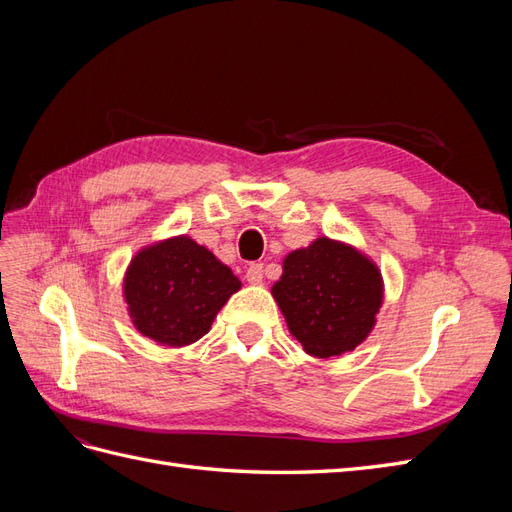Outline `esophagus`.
Instances as JSON below:
<instances>
[{"mask_svg": "<svg viewBox=\"0 0 512 512\" xmlns=\"http://www.w3.org/2000/svg\"><path fill=\"white\" fill-rule=\"evenodd\" d=\"M245 277H247V282L254 284V286L262 284V265H260V262H254V265L247 267Z\"/></svg>", "mask_w": 512, "mask_h": 512, "instance_id": "1", "label": "esophagus"}]
</instances>
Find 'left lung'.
I'll use <instances>...</instances> for the list:
<instances>
[{"mask_svg": "<svg viewBox=\"0 0 512 512\" xmlns=\"http://www.w3.org/2000/svg\"><path fill=\"white\" fill-rule=\"evenodd\" d=\"M271 294L303 350L314 359H331L352 352L374 331L384 280L359 247L318 237L286 254Z\"/></svg>", "mask_w": 512, "mask_h": 512, "instance_id": "obj_1", "label": "left lung"}]
</instances>
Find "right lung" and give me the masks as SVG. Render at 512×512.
Returning <instances> with one entry per match:
<instances>
[{"label": "right lung", "mask_w": 512, "mask_h": 512, "mask_svg": "<svg viewBox=\"0 0 512 512\" xmlns=\"http://www.w3.org/2000/svg\"><path fill=\"white\" fill-rule=\"evenodd\" d=\"M121 290L138 333L162 348H183L209 333L241 280L205 245L177 235L141 247Z\"/></svg>", "instance_id": "add662e5"}]
</instances>
